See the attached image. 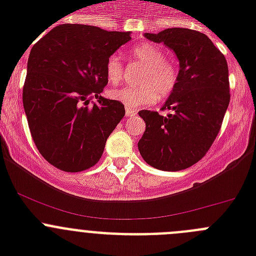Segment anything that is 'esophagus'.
<instances>
[{"mask_svg": "<svg viewBox=\"0 0 256 256\" xmlns=\"http://www.w3.org/2000/svg\"><path fill=\"white\" fill-rule=\"evenodd\" d=\"M126 116H128V118L134 116V115H137V110H133V108H126Z\"/></svg>", "mask_w": 256, "mask_h": 256, "instance_id": "obj_1", "label": "esophagus"}]
</instances>
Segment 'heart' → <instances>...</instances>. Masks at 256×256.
Instances as JSON below:
<instances>
[{
    "instance_id": "obj_1",
    "label": "heart",
    "mask_w": 256,
    "mask_h": 256,
    "mask_svg": "<svg viewBox=\"0 0 256 256\" xmlns=\"http://www.w3.org/2000/svg\"><path fill=\"white\" fill-rule=\"evenodd\" d=\"M132 55L146 64L140 76V86L122 87L110 91L112 100L126 108H137L154 104L158 97L166 98L173 94L178 83V68L173 61L165 58L164 52L152 44H140L132 48ZM105 73L112 83L116 84L123 79V61L118 54L108 58Z\"/></svg>"
}]
</instances>
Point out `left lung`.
<instances>
[{
  "label": "left lung",
  "instance_id": "left-lung-1",
  "mask_svg": "<svg viewBox=\"0 0 256 256\" xmlns=\"http://www.w3.org/2000/svg\"><path fill=\"white\" fill-rule=\"evenodd\" d=\"M144 37L173 50L180 73L177 87L162 108L170 114L138 112L146 123L138 150L154 168L182 170L204 158L220 130L230 98L227 61L208 36L198 30L169 28Z\"/></svg>",
  "mask_w": 256,
  "mask_h": 256
}]
</instances>
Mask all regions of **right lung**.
<instances>
[{
	"mask_svg": "<svg viewBox=\"0 0 256 256\" xmlns=\"http://www.w3.org/2000/svg\"><path fill=\"white\" fill-rule=\"evenodd\" d=\"M130 40V32L62 24L32 47L22 105L36 148L55 168L76 173L101 159L126 114L123 104L101 96L105 64Z\"/></svg>",
	"mask_w": 256,
	"mask_h": 256,
	"instance_id": "add662e5",
	"label": "right lung"
}]
</instances>
